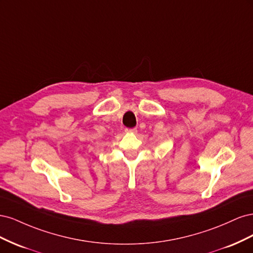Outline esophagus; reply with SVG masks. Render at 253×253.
Masks as SVG:
<instances>
[{
	"label": "esophagus",
	"instance_id": "esophagus-1",
	"mask_svg": "<svg viewBox=\"0 0 253 253\" xmlns=\"http://www.w3.org/2000/svg\"><path fill=\"white\" fill-rule=\"evenodd\" d=\"M126 132H131V133H136L137 129L134 127V128H126Z\"/></svg>",
	"mask_w": 253,
	"mask_h": 253
}]
</instances>
